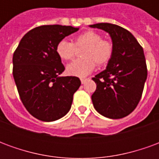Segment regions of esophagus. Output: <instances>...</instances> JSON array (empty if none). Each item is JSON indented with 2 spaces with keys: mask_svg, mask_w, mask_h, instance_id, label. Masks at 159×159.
I'll use <instances>...</instances> for the list:
<instances>
[{
  "mask_svg": "<svg viewBox=\"0 0 159 159\" xmlns=\"http://www.w3.org/2000/svg\"><path fill=\"white\" fill-rule=\"evenodd\" d=\"M87 78H81V83H83V84H84V83H86V81H87Z\"/></svg>",
  "mask_w": 159,
  "mask_h": 159,
  "instance_id": "34e87169",
  "label": "esophagus"
}]
</instances>
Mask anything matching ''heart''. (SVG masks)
<instances>
[{"mask_svg":"<svg viewBox=\"0 0 159 159\" xmlns=\"http://www.w3.org/2000/svg\"><path fill=\"white\" fill-rule=\"evenodd\" d=\"M76 48L85 47L82 55L83 59H76L69 64L66 71L75 76H88L95 67L107 64L112 54V46L107 40L102 39L100 34L93 30H88L80 34L74 40V43L66 39L60 40L56 45V52L63 60H70L75 56Z\"/></svg>","mask_w":159,"mask_h":159,"instance_id":"b5f03b06","label":"heart"}]
</instances>
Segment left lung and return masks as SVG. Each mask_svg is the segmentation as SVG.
I'll list each match as a JSON object with an SVG mask.
<instances>
[{
	"label": "left lung",
	"mask_w": 159,
	"mask_h": 159,
	"mask_svg": "<svg viewBox=\"0 0 159 159\" xmlns=\"http://www.w3.org/2000/svg\"><path fill=\"white\" fill-rule=\"evenodd\" d=\"M105 30L112 41V54L107 69L92 79L96 90L92 94L95 110L112 119L126 117L140 101L147 77L142 47L131 33L109 23L89 25Z\"/></svg>",
	"instance_id": "8db88e82"
}]
</instances>
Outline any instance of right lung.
<instances>
[{
  "mask_svg": "<svg viewBox=\"0 0 159 159\" xmlns=\"http://www.w3.org/2000/svg\"><path fill=\"white\" fill-rule=\"evenodd\" d=\"M72 26L42 25L24 36L12 57V75L20 100L37 119L52 122L68 113L81 81L60 76L65 66L56 52L57 43L76 32Z\"/></svg>",
  "mask_w": 159,
  "mask_h": 159,
  "instance_id": "add662e5",
  "label": "right lung"
}]
</instances>
